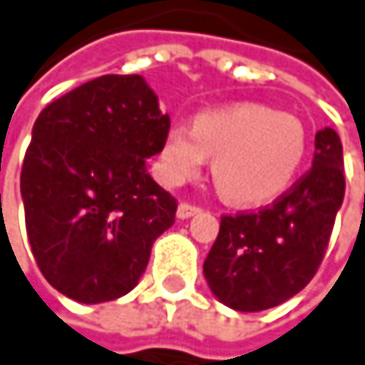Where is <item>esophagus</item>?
Returning a JSON list of instances; mask_svg holds the SVG:
<instances>
[{
	"mask_svg": "<svg viewBox=\"0 0 365 365\" xmlns=\"http://www.w3.org/2000/svg\"><path fill=\"white\" fill-rule=\"evenodd\" d=\"M201 212V207H197V205H190V203H179V207H177V218H190V216H195V214H199Z\"/></svg>",
	"mask_w": 365,
	"mask_h": 365,
	"instance_id": "34e87169",
	"label": "esophagus"
}]
</instances>
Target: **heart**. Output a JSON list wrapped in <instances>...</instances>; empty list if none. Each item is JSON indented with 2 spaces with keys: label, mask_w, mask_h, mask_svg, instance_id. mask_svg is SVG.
I'll return each mask as SVG.
<instances>
[{
  "label": "heart",
  "mask_w": 365,
  "mask_h": 365,
  "mask_svg": "<svg viewBox=\"0 0 365 365\" xmlns=\"http://www.w3.org/2000/svg\"><path fill=\"white\" fill-rule=\"evenodd\" d=\"M207 155L220 192L240 205L266 203L290 188L305 158V127L262 103H236L199 112L190 125L175 123L162 143L160 173L170 186L197 177Z\"/></svg>",
  "instance_id": "heart-1"
}]
</instances>
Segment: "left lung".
Returning a JSON list of instances; mask_svg holds the SVG:
<instances>
[{
	"instance_id": "left-lung-1",
	"label": "left lung",
	"mask_w": 365,
	"mask_h": 365,
	"mask_svg": "<svg viewBox=\"0 0 365 365\" xmlns=\"http://www.w3.org/2000/svg\"><path fill=\"white\" fill-rule=\"evenodd\" d=\"M312 170L257 214L222 216L203 264L212 294L236 312H264L299 294L316 274L344 201L342 143L316 134Z\"/></svg>"
}]
</instances>
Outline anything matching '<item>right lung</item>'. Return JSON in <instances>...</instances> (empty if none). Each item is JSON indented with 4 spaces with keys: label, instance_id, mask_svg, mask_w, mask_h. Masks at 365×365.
<instances>
[{
    "label": "right lung",
    "instance_id": "obj_1",
    "mask_svg": "<svg viewBox=\"0 0 365 365\" xmlns=\"http://www.w3.org/2000/svg\"><path fill=\"white\" fill-rule=\"evenodd\" d=\"M168 127L143 75H101L38 114L21 199L34 259L60 294L95 305L138 285L177 212L147 170Z\"/></svg>",
    "mask_w": 365,
    "mask_h": 365
}]
</instances>
